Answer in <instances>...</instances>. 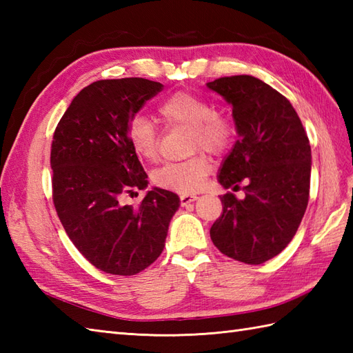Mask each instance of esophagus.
I'll return each mask as SVG.
<instances>
[{"mask_svg": "<svg viewBox=\"0 0 353 353\" xmlns=\"http://www.w3.org/2000/svg\"><path fill=\"white\" fill-rule=\"evenodd\" d=\"M197 199H199L197 194H182V196H181V205L186 206V205L192 203V201H196Z\"/></svg>", "mask_w": 353, "mask_h": 353, "instance_id": "esophagus-1", "label": "esophagus"}]
</instances>
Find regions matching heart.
Returning a JSON list of instances; mask_svg holds the SVG:
<instances>
[{
	"mask_svg": "<svg viewBox=\"0 0 353 353\" xmlns=\"http://www.w3.org/2000/svg\"><path fill=\"white\" fill-rule=\"evenodd\" d=\"M161 118L170 127L190 129V152H205L221 154L234 141V125L230 119L214 110V106L203 97L190 92H177L168 97L157 108ZM127 138L134 154L141 159L154 161L159 154V132L148 119L133 118ZM211 171V165L203 153H197L182 162H168L157 168L152 181L162 190L179 194L199 191Z\"/></svg>",
	"mask_w": 353,
	"mask_h": 353,
	"instance_id": "b5f03b06",
	"label": "heart"
}]
</instances>
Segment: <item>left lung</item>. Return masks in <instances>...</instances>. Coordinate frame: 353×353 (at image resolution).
<instances>
[{
	"label": "left lung",
	"instance_id": "8db88e82",
	"mask_svg": "<svg viewBox=\"0 0 353 353\" xmlns=\"http://www.w3.org/2000/svg\"><path fill=\"white\" fill-rule=\"evenodd\" d=\"M232 104L238 139L219 182L243 186L244 199L221 196L223 214L211 228L226 256L258 265L279 254L301 226L308 206L311 145L291 103L252 76L221 77L206 85Z\"/></svg>",
	"mask_w": 353,
	"mask_h": 353
}]
</instances>
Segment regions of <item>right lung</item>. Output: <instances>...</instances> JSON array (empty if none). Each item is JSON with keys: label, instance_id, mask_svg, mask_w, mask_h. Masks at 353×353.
<instances>
[{"label": "right lung", "instance_id": "add662e5", "mask_svg": "<svg viewBox=\"0 0 353 353\" xmlns=\"http://www.w3.org/2000/svg\"><path fill=\"white\" fill-rule=\"evenodd\" d=\"M163 85L141 77L99 80L74 97L51 144L52 201L77 250L101 272L132 276L159 258L181 200L153 188L138 206L125 194L147 186L127 129Z\"/></svg>", "mask_w": 353, "mask_h": 353}]
</instances>
